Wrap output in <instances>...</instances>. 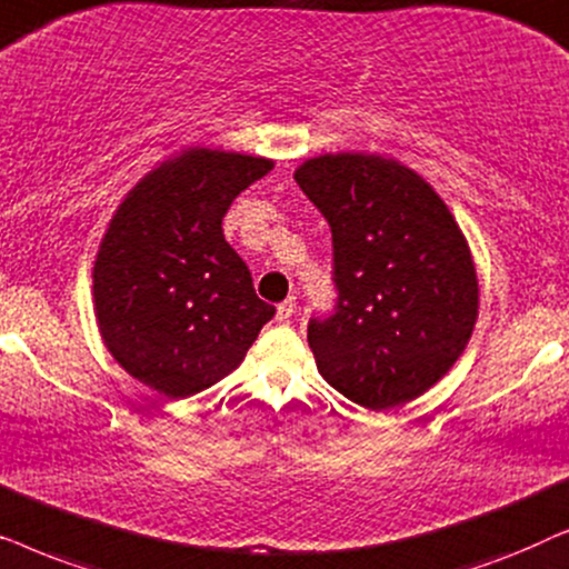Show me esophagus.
Instances as JSON below:
<instances>
[{
    "label": "esophagus",
    "instance_id": "1",
    "mask_svg": "<svg viewBox=\"0 0 569 569\" xmlns=\"http://www.w3.org/2000/svg\"><path fill=\"white\" fill-rule=\"evenodd\" d=\"M295 310H298V300L295 298H287L284 302H279L277 306V321H290L295 316Z\"/></svg>",
    "mask_w": 569,
    "mask_h": 569
}]
</instances>
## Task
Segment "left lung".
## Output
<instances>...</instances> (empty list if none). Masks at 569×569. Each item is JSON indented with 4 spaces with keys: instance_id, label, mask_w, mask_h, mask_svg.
Masks as SVG:
<instances>
[{
    "instance_id": "1",
    "label": "left lung",
    "mask_w": 569,
    "mask_h": 569,
    "mask_svg": "<svg viewBox=\"0 0 569 569\" xmlns=\"http://www.w3.org/2000/svg\"><path fill=\"white\" fill-rule=\"evenodd\" d=\"M295 181L331 228V313L308 321L321 376L349 401L401 407L450 370L473 331L469 246L415 170L376 154H323Z\"/></svg>"
}]
</instances>
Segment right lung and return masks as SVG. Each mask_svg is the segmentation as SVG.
Listing matches in <instances>:
<instances>
[{
	"label": "right lung",
	"instance_id": "add662e5",
	"mask_svg": "<svg viewBox=\"0 0 569 569\" xmlns=\"http://www.w3.org/2000/svg\"><path fill=\"white\" fill-rule=\"evenodd\" d=\"M269 170L251 154L189 150L129 193L100 243L92 295L108 352L168 399L236 370L274 316L222 232L232 199Z\"/></svg>",
	"mask_w": 569,
	"mask_h": 569
}]
</instances>
